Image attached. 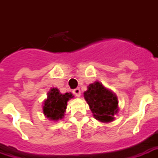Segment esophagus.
Instances as JSON below:
<instances>
[{
  "instance_id": "esophagus-1",
  "label": "esophagus",
  "mask_w": 158,
  "mask_h": 158,
  "mask_svg": "<svg viewBox=\"0 0 158 158\" xmlns=\"http://www.w3.org/2000/svg\"><path fill=\"white\" fill-rule=\"evenodd\" d=\"M73 93L75 95V96H77V97H79V96H81V91H80V89H79V88H76V89H74L73 90Z\"/></svg>"
}]
</instances>
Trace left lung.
<instances>
[{"instance_id": "8db88e82", "label": "left lung", "mask_w": 158, "mask_h": 158, "mask_svg": "<svg viewBox=\"0 0 158 158\" xmlns=\"http://www.w3.org/2000/svg\"><path fill=\"white\" fill-rule=\"evenodd\" d=\"M85 99L89 104L94 117L101 122L113 121L114 114L118 111V98L102 84L95 82L88 86L84 93Z\"/></svg>"}]
</instances>
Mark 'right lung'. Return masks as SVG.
<instances>
[{
  "label": "right lung",
  "instance_id": "right-lung-1",
  "mask_svg": "<svg viewBox=\"0 0 158 158\" xmlns=\"http://www.w3.org/2000/svg\"><path fill=\"white\" fill-rule=\"evenodd\" d=\"M73 97V96L71 93L61 94L56 88H52L48 92L47 99L44 102V114L52 120L62 118L67 108L68 101Z\"/></svg>",
  "mask_w": 158,
  "mask_h": 158
}]
</instances>
